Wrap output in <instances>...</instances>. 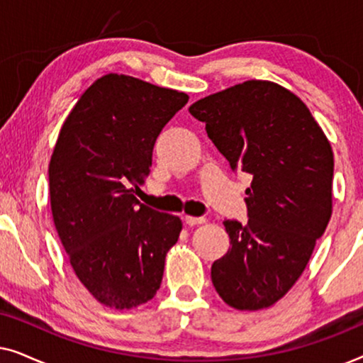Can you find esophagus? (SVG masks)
<instances>
[{
  "label": "esophagus",
  "mask_w": 363,
  "mask_h": 363,
  "mask_svg": "<svg viewBox=\"0 0 363 363\" xmlns=\"http://www.w3.org/2000/svg\"><path fill=\"white\" fill-rule=\"evenodd\" d=\"M206 220L205 218H196V216H185V223L188 226H196V225H203Z\"/></svg>",
  "instance_id": "1"
}]
</instances>
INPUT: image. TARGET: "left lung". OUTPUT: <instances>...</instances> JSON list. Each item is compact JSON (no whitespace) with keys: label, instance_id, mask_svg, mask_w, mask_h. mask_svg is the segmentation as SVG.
Wrapping results in <instances>:
<instances>
[{"label":"left lung","instance_id":"8db88e82","mask_svg":"<svg viewBox=\"0 0 363 363\" xmlns=\"http://www.w3.org/2000/svg\"><path fill=\"white\" fill-rule=\"evenodd\" d=\"M188 111L233 170L252 177L250 220L223 221L230 250L213 262V286L238 311L266 309L296 284L329 225L330 142L306 104L271 81L236 84Z\"/></svg>","mask_w":363,"mask_h":363}]
</instances>
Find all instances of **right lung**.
Returning a JSON list of instances; mask_svg holds the SVG:
<instances>
[{"label": "right lung", "instance_id": "obj_1", "mask_svg": "<svg viewBox=\"0 0 363 363\" xmlns=\"http://www.w3.org/2000/svg\"><path fill=\"white\" fill-rule=\"evenodd\" d=\"M185 92L123 74L94 81L64 121L49 162V198L74 272L102 306L128 311L160 289L182 220L133 195L157 137Z\"/></svg>", "mask_w": 363, "mask_h": 363}]
</instances>
